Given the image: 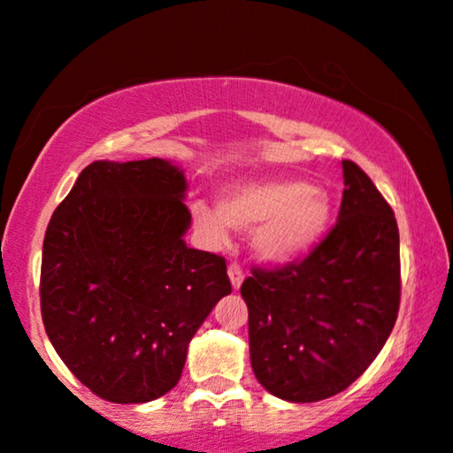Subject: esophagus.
Wrapping results in <instances>:
<instances>
[{
	"label": "esophagus",
	"mask_w": 453,
	"mask_h": 453,
	"mask_svg": "<svg viewBox=\"0 0 453 453\" xmlns=\"http://www.w3.org/2000/svg\"><path fill=\"white\" fill-rule=\"evenodd\" d=\"M227 275H230L232 288H234V289H240V286H242V281H244V271H242V267H240L238 263H232L230 267H227Z\"/></svg>",
	"instance_id": "esophagus-1"
}]
</instances>
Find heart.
Instances as JSON below:
<instances>
[{
  "label": "heart",
  "instance_id": "heart-1",
  "mask_svg": "<svg viewBox=\"0 0 453 453\" xmlns=\"http://www.w3.org/2000/svg\"><path fill=\"white\" fill-rule=\"evenodd\" d=\"M192 203L195 226L209 242L226 244L230 230L252 232L257 257L271 265H294L315 250L334 219L323 188L296 178H263L226 186L217 201Z\"/></svg>",
  "mask_w": 453,
  "mask_h": 453
}]
</instances>
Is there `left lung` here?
Here are the masks:
<instances>
[{
  "label": "left lung",
  "mask_w": 453,
  "mask_h": 453,
  "mask_svg": "<svg viewBox=\"0 0 453 453\" xmlns=\"http://www.w3.org/2000/svg\"><path fill=\"white\" fill-rule=\"evenodd\" d=\"M335 227L298 265L255 269L249 306L255 377L271 395L319 402L352 385L377 358L400 306V232L371 178L343 159Z\"/></svg>",
  "instance_id": "obj_1"
}]
</instances>
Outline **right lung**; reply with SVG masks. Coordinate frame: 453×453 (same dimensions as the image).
I'll return each instance as SVG.
<instances>
[{
  "label": "right lung",
  "instance_id": "right-lung-1",
  "mask_svg": "<svg viewBox=\"0 0 453 453\" xmlns=\"http://www.w3.org/2000/svg\"><path fill=\"white\" fill-rule=\"evenodd\" d=\"M186 190L170 159L93 161L47 226L45 331L107 402H153L176 388L190 340L232 294L226 261L186 244Z\"/></svg>",
  "mask_w": 453,
  "mask_h": 453
}]
</instances>
